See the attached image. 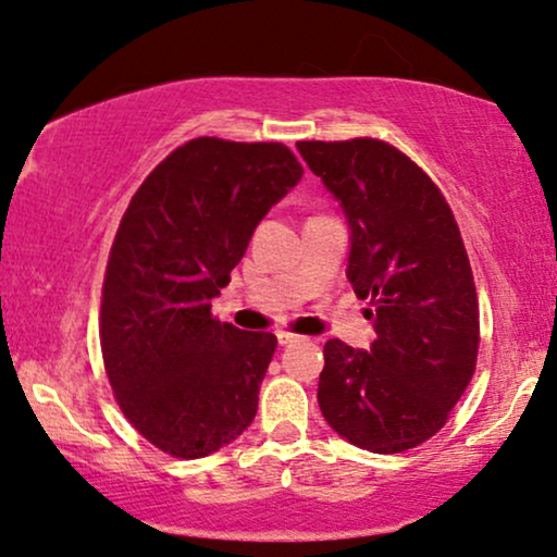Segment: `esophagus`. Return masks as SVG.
<instances>
[{
    "label": "esophagus",
    "instance_id": "esophagus-1",
    "mask_svg": "<svg viewBox=\"0 0 557 557\" xmlns=\"http://www.w3.org/2000/svg\"><path fill=\"white\" fill-rule=\"evenodd\" d=\"M276 337H278V345H292L299 341V335H294V332H286V330H278Z\"/></svg>",
    "mask_w": 557,
    "mask_h": 557
}]
</instances>
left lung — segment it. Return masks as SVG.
<instances>
[{
	"label": "left lung",
	"mask_w": 557,
	"mask_h": 557,
	"mask_svg": "<svg viewBox=\"0 0 557 557\" xmlns=\"http://www.w3.org/2000/svg\"><path fill=\"white\" fill-rule=\"evenodd\" d=\"M296 148L343 209L345 276L373 305L371 348L324 345L322 417L363 450H409L443 430L475 368L479 299L460 230L428 173L388 143Z\"/></svg>",
	"instance_id": "obj_1"
}]
</instances>
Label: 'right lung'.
<instances>
[{
  "mask_svg": "<svg viewBox=\"0 0 557 557\" xmlns=\"http://www.w3.org/2000/svg\"><path fill=\"white\" fill-rule=\"evenodd\" d=\"M301 176L281 143L197 137L122 216L102 292L104 368L129 424L173 458L216 453L256 417L276 335L214 320L212 299Z\"/></svg>",
  "mask_w": 557,
  "mask_h": 557,
  "instance_id": "right-lung-1",
  "label": "right lung"
}]
</instances>
